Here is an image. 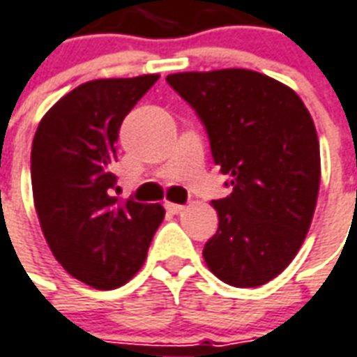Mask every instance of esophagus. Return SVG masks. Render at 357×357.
I'll return each mask as SVG.
<instances>
[{
  "label": "esophagus",
  "instance_id": "obj_1",
  "mask_svg": "<svg viewBox=\"0 0 357 357\" xmlns=\"http://www.w3.org/2000/svg\"><path fill=\"white\" fill-rule=\"evenodd\" d=\"M164 206H166V211L172 214H179L181 211H183V208H185L183 204H178V203H166Z\"/></svg>",
  "mask_w": 357,
  "mask_h": 357
}]
</instances>
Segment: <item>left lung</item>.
I'll use <instances>...</instances> for the list:
<instances>
[{
  "instance_id": "1",
  "label": "left lung",
  "mask_w": 357,
  "mask_h": 357,
  "mask_svg": "<svg viewBox=\"0 0 357 357\" xmlns=\"http://www.w3.org/2000/svg\"><path fill=\"white\" fill-rule=\"evenodd\" d=\"M166 81L195 109L231 193L213 201L218 230L206 266L236 288L263 286L305 239L321 181L319 139L301 98L249 69L176 73Z\"/></svg>"
}]
</instances>
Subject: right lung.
Returning <instances> with one entry per match:
<instances>
[{
    "label": "right lung",
    "instance_id": "add662e5",
    "mask_svg": "<svg viewBox=\"0 0 357 357\" xmlns=\"http://www.w3.org/2000/svg\"><path fill=\"white\" fill-rule=\"evenodd\" d=\"M156 81L158 75H141L81 84L50 108L32 141V195L44 238L59 265L96 290L135 276L164 220L162 204L112 197L121 121Z\"/></svg>",
    "mask_w": 357,
    "mask_h": 357
}]
</instances>
